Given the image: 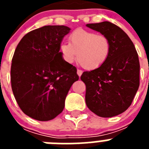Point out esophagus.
<instances>
[{
  "instance_id": "obj_1",
  "label": "esophagus",
  "mask_w": 149,
  "mask_h": 149,
  "mask_svg": "<svg viewBox=\"0 0 149 149\" xmlns=\"http://www.w3.org/2000/svg\"><path fill=\"white\" fill-rule=\"evenodd\" d=\"M77 74H78L79 77H81V74H82V73H83V72L81 70V69H77Z\"/></svg>"
}]
</instances>
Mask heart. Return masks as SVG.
Masks as SVG:
<instances>
[{
  "mask_svg": "<svg viewBox=\"0 0 149 149\" xmlns=\"http://www.w3.org/2000/svg\"><path fill=\"white\" fill-rule=\"evenodd\" d=\"M110 39L106 36L77 29L68 36V43L60 45V53L63 60L72 63L75 60L84 68L93 70L101 66L108 58L110 52Z\"/></svg>",
  "mask_w": 149,
  "mask_h": 149,
  "instance_id": "b5f03b06",
  "label": "heart"
}]
</instances>
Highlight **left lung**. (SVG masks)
I'll list each match as a JSON object with an SVG mask.
<instances>
[{
  "mask_svg": "<svg viewBox=\"0 0 149 149\" xmlns=\"http://www.w3.org/2000/svg\"><path fill=\"white\" fill-rule=\"evenodd\" d=\"M86 27L110 39V52L104 64L84 72L88 108L98 116L119 115L131 106L139 86V62L134 43L125 32L109 22L88 24Z\"/></svg>",
  "mask_w": 149,
  "mask_h": 149,
  "instance_id": "left-lung-1",
  "label": "left lung"
}]
</instances>
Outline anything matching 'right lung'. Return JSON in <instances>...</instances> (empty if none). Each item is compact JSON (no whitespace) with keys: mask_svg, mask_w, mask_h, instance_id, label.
<instances>
[{"mask_svg":"<svg viewBox=\"0 0 149 149\" xmlns=\"http://www.w3.org/2000/svg\"><path fill=\"white\" fill-rule=\"evenodd\" d=\"M71 29L48 25L26 34L19 42L11 65V86L24 113L49 121L61 113L77 68L63 60L60 45Z\"/></svg>","mask_w":149,"mask_h":149,"instance_id":"obj_1","label":"right lung"}]
</instances>
